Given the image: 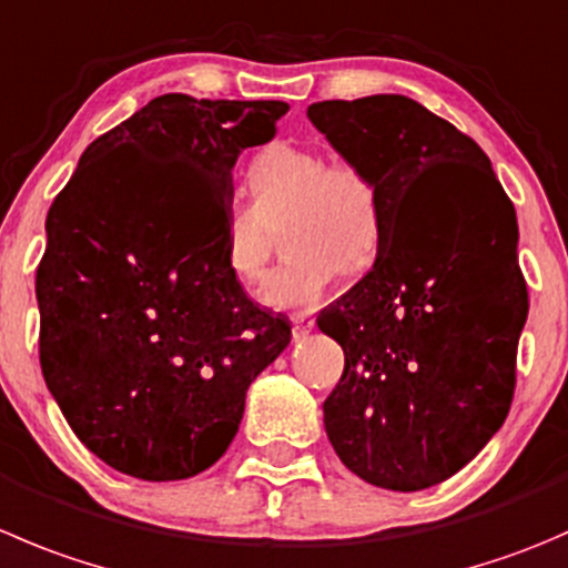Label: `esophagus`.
Masks as SVG:
<instances>
[{
  "instance_id": "esophagus-1",
  "label": "esophagus",
  "mask_w": 568,
  "mask_h": 568,
  "mask_svg": "<svg viewBox=\"0 0 568 568\" xmlns=\"http://www.w3.org/2000/svg\"><path fill=\"white\" fill-rule=\"evenodd\" d=\"M313 318L311 316H294V327H291V333H294V341H302L307 333L313 329Z\"/></svg>"
}]
</instances>
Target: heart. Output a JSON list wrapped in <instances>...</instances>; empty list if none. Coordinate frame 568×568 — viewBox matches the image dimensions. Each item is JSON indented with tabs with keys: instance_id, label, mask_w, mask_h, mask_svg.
<instances>
[{
	"instance_id": "heart-1",
	"label": "heart",
	"mask_w": 568,
	"mask_h": 568,
	"mask_svg": "<svg viewBox=\"0 0 568 568\" xmlns=\"http://www.w3.org/2000/svg\"><path fill=\"white\" fill-rule=\"evenodd\" d=\"M252 205L233 207L224 224V263L239 283L255 285L283 230L291 257L268 274L261 302L277 311H307L324 300L341 272L357 274L377 261L385 233L383 191L355 161H327L313 146L274 141L246 166Z\"/></svg>"
}]
</instances>
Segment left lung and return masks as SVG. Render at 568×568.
<instances>
[{
  "mask_svg": "<svg viewBox=\"0 0 568 568\" xmlns=\"http://www.w3.org/2000/svg\"><path fill=\"white\" fill-rule=\"evenodd\" d=\"M307 119L374 174L385 233L372 272L318 316L344 349L324 430L349 471L422 491L503 427L527 322L514 202L469 135L399 93L313 102Z\"/></svg>",
  "mask_w": 568,
  "mask_h": 568,
  "instance_id": "1",
  "label": "left lung"
}]
</instances>
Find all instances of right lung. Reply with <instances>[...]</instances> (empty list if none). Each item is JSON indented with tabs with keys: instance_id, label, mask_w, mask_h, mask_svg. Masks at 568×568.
I'll list each match as a JSON object with an SVG mask.
<instances>
[{
	"instance_id": "add662e5",
	"label": "right lung",
	"mask_w": 568,
	"mask_h": 568,
	"mask_svg": "<svg viewBox=\"0 0 568 568\" xmlns=\"http://www.w3.org/2000/svg\"><path fill=\"white\" fill-rule=\"evenodd\" d=\"M285 110L163 93L99 135L49 207L41 372L74 436L121 475L216 464L246 388L288 346V322L224 263L233 166Z\"/></svg>"
}]
</instances>
